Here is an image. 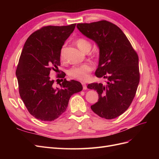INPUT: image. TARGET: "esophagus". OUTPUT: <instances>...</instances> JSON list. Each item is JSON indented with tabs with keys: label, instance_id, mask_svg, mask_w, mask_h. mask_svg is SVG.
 <instances>
[{
	"label": "esophagus",
	"instance_id": "1",
	"mask_svg": "<svg viewBox=\"0 0 159 159\" xmlns=\"http://www.w3.org/2000/svg\"><path fill=\"white\" fill-rule=\"evenodd\" d=\"M81 84H82V85H83L84 89H87V85H86L85 82H81Z\"/></svg>",
	"mask_w": 159,
	"mask_h": 159
}]
</instances>
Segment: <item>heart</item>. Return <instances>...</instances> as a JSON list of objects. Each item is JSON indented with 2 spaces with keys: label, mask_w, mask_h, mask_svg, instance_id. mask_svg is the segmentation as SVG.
<instances>
[{
  "label": "heart",
  "mask_w": 159,
  "mask_h": 159,
  "mask_svg": "<svg viewBox=\"0 0 159 159\" xmlns=\"http://www.w3.org/2000/svg\"><path fill=\"white\" fill-rule=\"evenodd\" d=\"M76 45L83 52L89 51L91 44V43L84 38H79L75 41ZM60 60L61 61L64 60V48H62L60 51ZM93 66L91 64L86 63L81 64L80 66H74L71 68L68 72V74L70 78L78 80L80 81H85L89 78V73L93 71Z\"/></svg>",
  "instance_id": "b5f03b06"
}]
</instances>
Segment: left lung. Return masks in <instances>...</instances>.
<instances>
[{
	"label": "left lung",
	"mask_w": 159,
	"mask_h": 159,
	"mask_svg": "<svg viewBox=\"0 0 159 159\" xmlns=\"http://www.w3.org/2000/svg\"><path fill=\"white\" fill-rule=\"evenodd\" d=\"M78 29L99 48L98 78L105 84L92 83L88 88L96 90L98 102L91 109L99 117L111 119L123 114L135 96L140 80L139 57L125 34L107 20L80 23Z\"/></svg>",
	"instance_id": "1"
}]
</instances>
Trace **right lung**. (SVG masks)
I'll return each instance as SVG.
<instances>
[{
	"instance_id": "1",
	"label": "right lung",
	"mask_w": 159,
	"mask_h": 159,
	"mask_svg": "<svg viewBox=\"0 0 159 159\" xmlns=\"http://www.w3.org/2000/svg\"><path fill=\"white\" fill-rule=\"evenodd\" d=\"M75 25L43 26L28 38L23 47L16 70L19 93L28 112L38 120L58 118L71 96L83 89L79 81L66 79H61L60 88H56L50 76L54 71L56 78H64V72L57 74L60 51Z\"/></svg>"
}]
</instances>
